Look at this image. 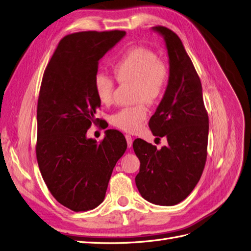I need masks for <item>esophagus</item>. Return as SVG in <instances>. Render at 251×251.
<instances>
[{
    "label": "esophagus",
    "mask_w": 251,
    "mask_h": 251,
    "mask_svg": "<svg viewBox=\"0 0 251 251\" xmlns=\"http://www.w3.org/2000/svg\"><path fill=\"white\" fill-rule=\"evenodd\" d=\"M126 143H127V148H132V144H133V138H132V136L126 135Z\"/></svg>",
    "instance_id": "esophagus-1"
}]
</instances>
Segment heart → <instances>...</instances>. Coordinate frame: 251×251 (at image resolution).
<instances>
[{
	"label": "heart",
	"instance_id": "1",
	"mask_svg": "<svg viewBox=\"0 0 251 251\" xmlns=\"http://www.w3.org/2000/svg\"><path fill=\"white\" fill-rule=\"evenodd\" d=\"M119 83L134 84L135 106L120 109L110 117L112 126L124 132L135 133L148 117L149 109L144 101L154 105L161 100L169 81V67L149 48L129 49L112 66ZM93 88L102 105L109 106L114 100L115 82L111 76L98 74L94 76Z\"/></svg>",
	"mask_w": 251,
	"mask_h": 251
}]
</instances>
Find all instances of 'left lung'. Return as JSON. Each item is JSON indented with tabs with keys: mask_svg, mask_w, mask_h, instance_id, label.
Masks as SVG:
<instances>
[{
	"mask_svg": "<svg viewBox=\"0 0 251 251\" xmlns=\"http://www.w3.org/2000/svg\"><path fill=\"white\" fill-rule=\"evenodd\" d=\"M169 57V81L149 126L154 136L167 138L166 146L136 139L133 149L140 161L136 186L148 201L175 205L192 192L201 179L208 154L209 116L200 76L176 34L157 25Z\"/></svg>",
	"mask_w": 251,
	"mask_h": 251,
	"instance_id": "obj_1",
	"label": "left lung"
}]
</instances>
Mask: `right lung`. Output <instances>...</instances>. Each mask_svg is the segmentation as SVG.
I'll list each match as a JSON object with an SVG mask.
<instances>
[{
  "label": "right lung",
  "mask_w": 251,
  "mask_h": 251,
  "mask_svg": "<svg viewBox=\"0 0 251 251\" xmlns=\"http://www.w3.org/2000/svg\"><path fill=\"white\" fill-rule=\"evenodd\" d=\"M126 35L125 31H85L60 40L43 73L37 102L36 158L55 200L74 212L100 205L126 138L107 129L98 143L86 138L96 125L100 101L93 88L99 60Z\"/></svg>",
  "instance_id": "right-lung-1"
}]
</instances>
